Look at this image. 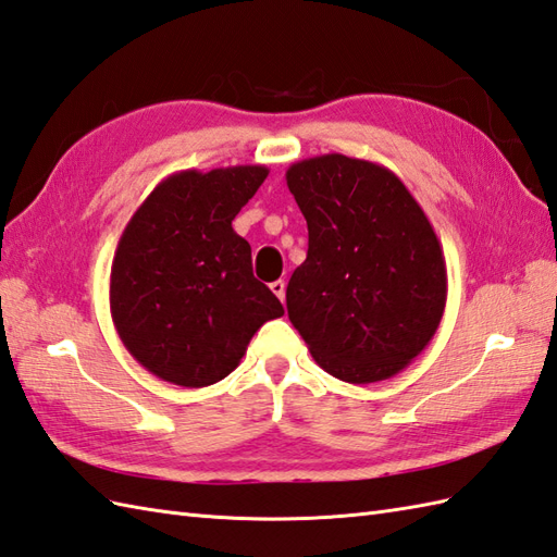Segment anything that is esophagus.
I'll return each instance as SVG.
<instances>
[{"label": "esophagus", "instance_id": "1", "mask_svg": "<svg viewBox=\"0 0 557 557\" xmlns=\"http://www.w3.org/2000/svg\"><path fill=\"white\" fill-rule=\"evenodd\" d=\"M270 289H273V294L284 304V294H287V282H284V280H275L273 284H270Z\"/></svg>", "mask_w": 557, "mask_h": 557}]
</instances>
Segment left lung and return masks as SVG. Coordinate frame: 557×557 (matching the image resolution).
Returning a JSON list of instances; mask_svg holds the SVG:
<instances>
[{
	"instance_id": "1",
	"label": "left lung",
	"mask_w": 557,
	"mask_h": 557,
	"mask_svg": "<svg viewBox=\"0 0 557 557\" xmlns=\"http://www.w3.org/2000/svg\"><path fill=\"white\" fill-rule=\"evenodd\" d=\"M308 256L287 284V313L315 363L348 384L394 377L424 351L446 306L436 232L406 185L344 153L289 165Z\"/></svg>"
}]
</instances>
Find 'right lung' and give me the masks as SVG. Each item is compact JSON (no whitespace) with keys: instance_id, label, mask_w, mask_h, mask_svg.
Returning <instances> with one entry per match:
<instances>
[{"instance_id":"obj_1","label":"right lung","mask_w":557,"mask_h":557,"mask_svg":"<svg viewBox=\"0 0 557 557\" xmlns=\"http://www.w3.org/2000/svg\"><path fill=\"white\" fill-rule=\"evenodd\" d=\"M265 177V165L173 173L125 225L111 263V318L159 380L187 389L220 382L263 322L284 315L253 277L249 242L232 230Z\"/></svg>"}]
</instances>
